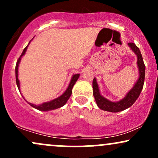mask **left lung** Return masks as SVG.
I'll list each match as a JSON object with an SVG mask.
<instances>
[{"mask_svg": "<svg viewBox=\"0 0 158 158\" xmlns=\"http://www.w3.org/2000/svg\"><path fill=\"white\" fill-rule=\"evenodd\" d=\"M128 44L131 49L132 51L137 55V64L139 70L138 80L137 81L133 88L128 91V93L126 94V97L123 99L118 101V102H111V101L106 99L101 95L97 79H96V78H94L93 80L94 97L95 98L97 106L103 110L109 112H119L126 110L135 103L137 98L139 97L141 91H142L145 79V70H146L142 55H141L139 48L136 46L135 43H128Z\"/></svg>", "mask_w": 158, "mask_h": 158, "instance_id": "8db88e82", "label": "left lung"}]
</instances>
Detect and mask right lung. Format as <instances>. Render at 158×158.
<instances>
[{
  "label": "right lung",
  "instance_id": "add662e5",
  "mask_svg": "<svg viewBox=\"0 0 158 158\" xmlns=\"http://www.w3.org/2000/svg\"><path fill=\"white\" fill-rule=\"evenodd\" d=\"M30 41L29 42V44L30 43ZM29 44L26 47V48L23 49L22 53H21V56L19 57V60L17 61V63H16V66H15L16 84H17L18 88H19V91H21V90H20V82L19 80V78H18V77H19V65L20 61H21V57L24 55L25 52H26V51H27V48H28ZM79 74H74L73 77H72V79H71V80H70V84H69L68 88H67V90H65L64 93L62 95H61L60 97L56 98V99H52V100L50 101V102H44L41 105H35V104H32V103H30V102H28V103L32 107H33V108H36V109H38L39 110H42V111H48V110H51L56 109V108H61V107H62L63 106H64V105L66 104L67 101L68 100V99L70 98V96H71L73 87V85H75V83L77 82V79H79Z\"/></svg>",
  "mask_w": 158,
  "mask_h": 158
}]
</instances>
